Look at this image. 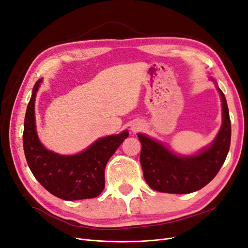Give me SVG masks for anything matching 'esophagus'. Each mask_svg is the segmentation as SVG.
<instances>
[{"label":"esophagus","mask_w":248,"mask_h":248,"mask_svg":"<svg viewBox=\"0 0 248 248\" xmlns=\"http://www.w3.org/2000/svg\"><path fill=\"white\" fill-rule=\"evenodd\" d=\"M136 129H137V128H132V130H136Z\"/></svg>","instance_id":"1"}]
</instances>
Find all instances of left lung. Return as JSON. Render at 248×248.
I'll use <instances>...</instances> for the list:
<instances>
[{
  "mask_svg": "<svg viewBox=\"0 0 248 248\" xmlns=\"http://www.w3.org/2000/svg\"><path fill=\"white\" fill-rule=\"evenodd\" d=\"M222 101V125L212 145L198 155L180 157L144 134L140 160L142 174L152 189L167 193H190L206 186L219 171L231 145V120L226 97L218 88Z\"/></svg>",
  "mask_w": 248,
  "mask_h": 248,
  "instance_id": "1",
  "label": "left lung"
}]
</instances>
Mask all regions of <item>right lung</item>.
<instances>
[{"mask_svg": "<svg viewBox=\"0 0 248 248\" xmlns=\"http://www.w3.org/2000/svg\"><path fill=\"white\" fill-rule=\"evenodd\" d=\"M41 80H37L33 88L25 117L22 141L28 166L44 188L60 199L76 201L98 197L106 185L107 163L129 133L125 130L102 138L77 155L63 156L48 151L38 140L35 126V97Z\"/></svg>", "mask_w": 248, "mask_h": 248, "instance_id": "1", "label": "right lung"}]
</instances>
